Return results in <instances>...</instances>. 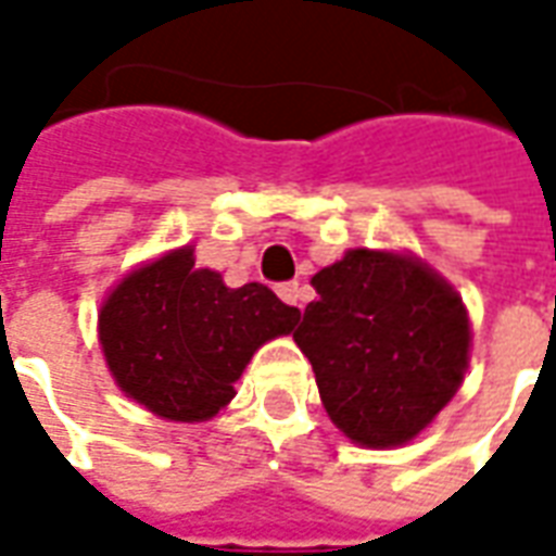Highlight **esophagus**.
Instances as JSON below:
<instances>
[{"label":"esophagus","instance_id":"1","mask_svg":"<svg viewBox=\"0 0 556 556\" xmlns=\"http://www.w3.org/2000/svg\"><path fill=\"white\" fill-rule=\"evenodd\" d=\"M277 294H279V301L289 303V306H303L301 282H279Z\"/></svg>","mask_w":556,"mask_h":556}]
</instances>
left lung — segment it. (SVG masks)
<instances>
[{"mask_svg":"<svg viewBox=\"0 0 556 556\" xmlns=\"http://www.w3.org/2000/svg\"><path fill=\"white\" fill-rule=\"evenodd\" d=\"M313 286L294 342L330 419L372 450L414 441L465 381L462 298L426 262L381 250H349Z\"/></svg>","mask_w":556,"mask_h":556,"instance_id":"8db88e82","label":"left lung"}]
</instances>
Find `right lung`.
<instances>
[{"instance_id":"1","label":"right lung","mask_w":556,"mask_h":556,"mask_svg":"<svg viewBox=\"0 0 556 556\" xmlns=\"http://www.w3.org/2000/svg\"><path fill=\"white\" fill-rule=\"evenodd\" d=\"M301 318L262 282L229 289L195 267L193 247L127 274L103 301L98 333L115 384L151 414L175 422L217 417L235 381L265 342Z\"/></svg>"}]
</instances>
